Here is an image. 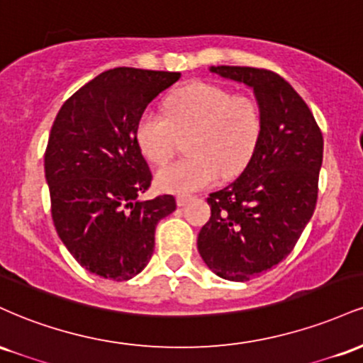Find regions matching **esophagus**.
Listing matches in <instances>:
<instances>
[{
	"mask_svg": "<svg viewBox=\"0 0 363 363\" xmlns=\"http://www.w3.org/2000/svg\"><path fill=\"white\" fill-rule=\"evenodd\" d=\"M191 199V196H187V194H181V196H177V205L179 206H184L187 201H189Z\"/></svg>",
	"mask_w": 363,
	"mask_h": 363,
	"instance_id": "1",
	"label": "esophagus"
}]
</instances>
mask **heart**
I'll list each match as a JSON object with an SVG mask.
<instances>
[{
    "instance_id": "obj_1",
    "label": "heart",
    "mask_w": 363,
    "mask_h": 363,
    "mask_svg": "<svg viewBox=\"0 0 363 363\" xmlns=\"http://www.w3.org/2000/svg\"><path fill=\"white\" fill-rule=\"evenodd\" d=\"M261 129L256 99L196 80L169 95L165 114L148 109L140 116L136 141L152 164L162 165L187 136L189 155L155 174L162 191L186 194L215 184L220 172L223 177L237 176L251 160Z\"/></svg>"
}]
</instances>
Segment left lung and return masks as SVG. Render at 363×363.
<instances>
[{
	"instance_id": "left-lung-1",
	"label": "left lung",
	"mask_w": 363,
	"mask_h": 363,
	"mask_svg": "<svg viewBox=\"0 0 363 363\" xmlns=\"http://www.w3.org/2000/svg\"><path fill=\"white\" fill-rule=\"evenodd\" d=\"M251 86L262 129L251 160L232 184L211 193L198 235L203 261L223 280L247 281L294 251L318 203L323 133L289 82L269 69L211 66Z\"/></svg>"
}]
</instances>
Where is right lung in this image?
<instances>
[{"label":"right lung","mask_w":363,"mask_h":363,"mask_svg":"<svg viewBox=\"0 0 363 363\" xmlns=\"http://www.w3.org/2000/svg\"><path fill=\"white\" fill-rule=\"evenodd\" d=\"M181 73L114 68L74 91L57 112L44 155L57 235L90 273L124 281L155 247V227L176 210L174 196L141 201L152 184L136 141L148 104Z\"/></svg>","instance_id":"obj_1"}]
</instances>
